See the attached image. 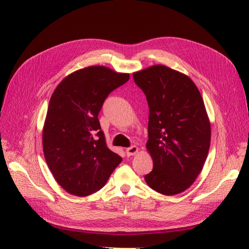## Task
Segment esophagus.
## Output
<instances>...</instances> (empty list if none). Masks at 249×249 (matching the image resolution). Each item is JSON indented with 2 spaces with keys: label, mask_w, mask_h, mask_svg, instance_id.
<instances>
[{
  "label": "esophagus",
  "mask_w": 249,
  "mask_h": 249,
  "mask_svg": "<svg viewBox=\"0 0 249 249\" xmlns=\"http://www.w3.org/2000/svg\"><path fill=\"white\" fill-rule=\"evenodd\" d=\"M138 151H139V148L136 145H132L126 149V153H127V156H134L138 153Z\"/></svg>",
  "instance_id": "obj_1"
}]
</instances>
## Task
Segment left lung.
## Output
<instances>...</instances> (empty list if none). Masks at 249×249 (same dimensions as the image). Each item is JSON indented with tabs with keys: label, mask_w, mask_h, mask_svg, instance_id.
Masks as SVG:
<instances>
[{
	"label": "left lung",
	"mask_w": 249,
	"mask_h": 249,
	"mask_svg": "<svg viewBox=\"0 0 249 249\" xmlns=\"http://www.w3.org/2000/svg\"><path fill=\"white\" fill-rule=\"evenodd\" d=\"M149 107L147 151L154 167L144 176L164 195L183 192L203 170L211 127L205 104L192 79L162 65L134 73Z\"/></svg>",
	"instance_id": "obj_1"
}]
</instances>
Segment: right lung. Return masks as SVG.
Segmentation results:
<instances>
[{
  "instance_id": "right-lung-1",
  "label": "right lung",
  "mask_w": 249,
  "mask_h": 249,
  "mask_svg": "<svg viewBox=\"0 0 249 249\" xmlns=\"http://www.w3.org/2000/svg\"><path fill=\"white\" fill-rule=\"evenodd\" d=\"M129 74L94 66L62 79L52 95L42 145L56 181L68 193L87 196L102 189L122 157L108 148L98 113L111 91Z\"/></svg>"
}]
</instances>
